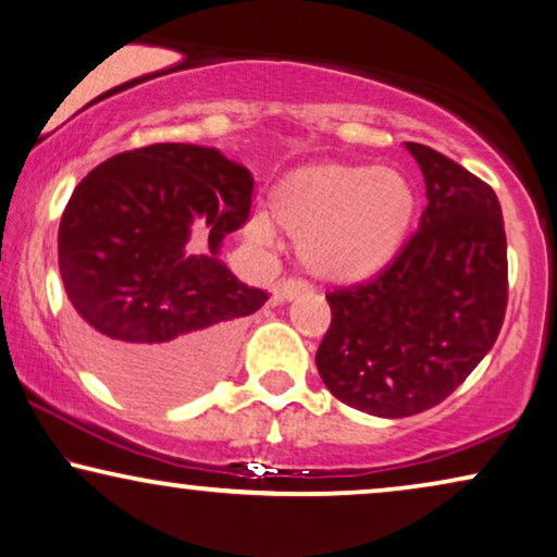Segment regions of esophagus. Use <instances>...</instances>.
Returning <instances> with one entry per match:
<instances>
[{
    "instance_id": "obj_1",
    "label": "esophagus",
    "mask_w": 557,
    "mask_h": 557,
    "mask_svg": "<svg viewBox=\"0 0 557 557\" xmlns=\"http://www.w3.org/2000/svg\"><path fill=\"white\" fill-rule=\"evenodd\" d=\"M307 292V284H301V281H278L276 286H273V301L276 304H286V301H294L296 296H301Z\"/></svg>"
}]
</instances>
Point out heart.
I'll return each instance as SVG.
<instances>
[{
	"instance_id": "1",
	"label": "heart",
	"mask_w": 557,
	"mask_h": 557,
	"mask_svg": "<svg viewBox=\"0 0 557 557\" xmlns=\"http://www.w3.org/2000/svg\"><path fill=\"white\" fill-rule=\"evenodd\" d=\"M416 215V193L400 172L375 164H309L273 187L271 218L256 215L246 233L269 248L281 233L324 284H360L400 253Z\"/></svg>"
}]
</instances>
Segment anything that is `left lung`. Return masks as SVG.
Wrapping results in <instances>:
<instances>
[{"mask_svg": "<svg viewBox=\"0 0 557 557\" xmlns=\"http://www.w3.org/2000/svg\"><path fill=\"white\" fill-rule=\"evenodd\" d=\"M421 166V231L370 284L330 294L317 370L334 398L377 418L423 413L484 360L505 322L507 238L494 189L441 151Z\"/></svg>", "mask_w": 557, "mask_h": 557, "instance_id": "8db88e82", "label": "left lung"}]
</instances>
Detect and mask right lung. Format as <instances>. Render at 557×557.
Returning a JSON list of instances; mask_svg holds the SVG:
<instances>
[{
  "instance_id": "right-lung-1",
  "label": "right lung",
  "mask_w": 557,
  "mask_h": 557,
  "mask_svg": "<svg viewBox=\"0 0 557 557\" xmlns=\"http://www.w3.org/2000/svg\"><path fill=\"white\" fill-rule=\"evenodd\" d=\"M253 174L212 147L151 144L73 189L58 263L88 360L126 398L182 400L223 375L243 317L269 299L220 261Z\"/></svg>"
}]
</instances>
